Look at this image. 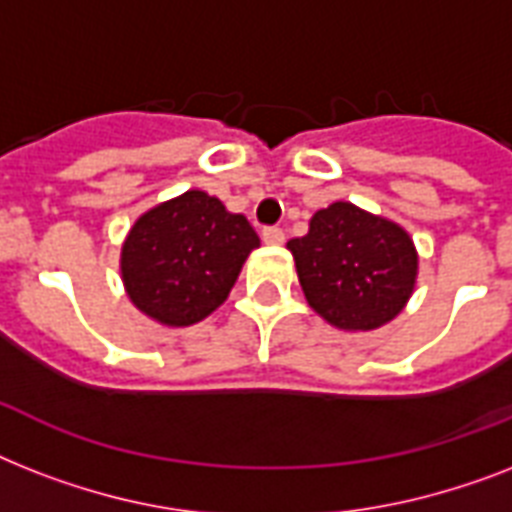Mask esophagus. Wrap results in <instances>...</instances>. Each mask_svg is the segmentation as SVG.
Returning a JSON list of instances; mask_svg holds the SVG:
<instances>
[{
	"label": "esophagus",
	"mask_w": 512,
	"mask_h": 512,
	"mask_svg": "<svg viewBox=\"0 0 512 512\" xmlns=\"http://www.w3.org/2000/svg\"><path fill=\"white\" fill-rule=\"evenodd\" d=\"M263 241L265 244H281L284 241V231L276 228V225H268V228H263Z\"/></svg>",
	"instance_id": "esophagus-1"
}]
</instances>
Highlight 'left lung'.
<instances>
[{"label": "left lung", "instance_id": "obj_1", "mask_svg": "<svg viewBox=\"0 0 512 512\" xmlns=\"http://www.w3.org/2000/svg\"><path fill=\"white\" fill-rule=\"evenodd\" d=\"M305 300L332 327L369 332L404 311L417 279V249L401 225L335 201L287 241Z\"/></svg>", "mask_w": 512, "mask_h": 512}]
</instances>
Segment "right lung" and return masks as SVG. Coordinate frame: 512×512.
Here are the masks:
<instances>
[{
	"mask_svg": "<svg viewBox=\"0 0 512 512\" xmlns=\"http://www.w3.org/2000/svg\"><path fill=\"white\" fill-rule=\"evenodd\" d=\"M255 228L204 191L140 215L122 247V281L138 311L164 327H191L225 303L249 252Z\"/></svg>",
	"mask_w": 512,
	"mask_h": 512,
	"instance_id": "obj_1",
	"label": "right lung"
}]
</instances>
